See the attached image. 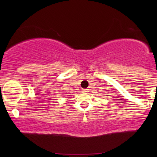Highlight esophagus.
<instances>
[{
  "label": "esophagus",
  "instance_id": "obj_1",
  "mask_svg": "<svg viewBox=\"0 0 157 157\" xmlns=\"http://www.w3.org/2000/svg\"><path fill=\"white\" fill-rule=\"evenodd\" d=\"M82 92H83V93H86V92H88V89H82Z\"/></svg>",
  "mask_w": 157,
  "mask_h": 157
}]
</instances>
